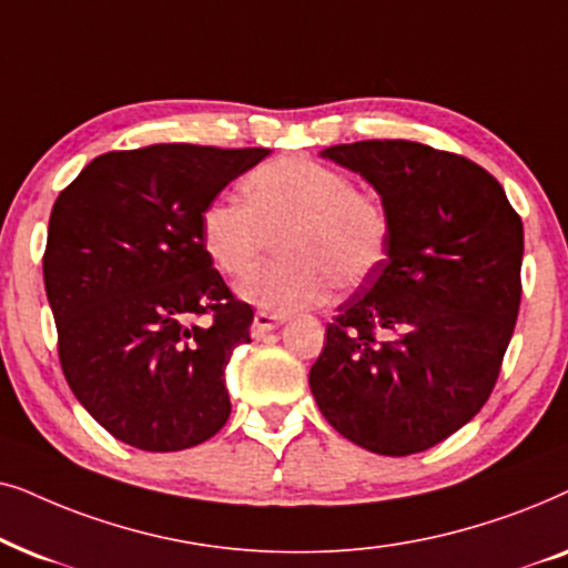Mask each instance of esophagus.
Listing matches in <instances>:
<instances>
[{
  "instance_id": "1",
  "label": "esophagus",
  "mask_w": 568,
  "mask_h": 568,
  "mask_svg": "<svg viewBox=\"0 0 568 568\" xmlns=\"http://www.w3.org/2000/svg\"><path fill=\"white\" fill-rule=\"evenodd\" d=\"M283 322H285V316H280V314L256 312V314H254V322H252V337L260 339V337L267 335V332L277 329Z\"/></svg>"
}]
</instances>
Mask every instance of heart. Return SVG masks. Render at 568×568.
<instances>
[{"mask_svg":"<svg viewBox=\"0 0 568 568\" xmlns=\"http://www.w3.org/2000/svg\"><path fill=\"white\" fill-rule=\"evenodd\" d=\"M246 202L215 200L202 210V244L215 267L244 277L278 239L284 254L244 280L252 304L288 314L339 291L361 288L382 270L392 215L374 192L353 189L347 173L288 155L260 165L244 181Z\"/></svg>","mask_w":568,"mask_h":568,"instance_id":"b5f03b06","label":"heart"}]
</instances>
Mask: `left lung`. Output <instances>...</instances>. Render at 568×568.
<instances>
[{
	"label": "left lung",
	"instance_id": "8db88e82",
	"mask_svg": "<svg viewBox=\"0 0 568 568\" xmlns=\"http://www.w3.org/2000/svg\"><path fill=\"white\" fill-rule=\"evenodd\" d=\"M392 215L382 270L337 306L308 372L329 426L387 457L426 452L473 420L521 298V217L478 163L410 140L322 150Z\"/></svg>",
	"mask_w": 568,
	"mask_h": 568
}]
</instances>
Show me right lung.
I'll list each match as a JSON object with an SVG mask.
<instances>
[{
  "label": "right lung",
  "mask_w": 568,
  "mask_h": 568,
  "mask_svg": "<svg viewBox=\"0 0 568 568\" xmlns=\"http://www.w3.org/2000/svg\"><path fill=\"white\" fill-rule=\"evenodd\" d=\"M264 155L179 142L113 150L57 196L43 283L59 363L80 405L130 447L189 449L229 420L225 366L252 343L254 312L213 267L200 217Z\"/></svg>",
  "instance_id": "add662e5"
}]
</instances>
